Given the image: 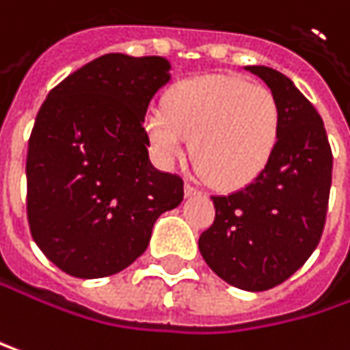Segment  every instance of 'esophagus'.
<instances>
[{"label":"esophagus","mask_w":350,"mask_h":350,"mask_svg":"<svg viewBox=\"0 0 350 350\" xmlns=\"http://www.w3.org/2000/svg\"><path fill=\"white\" fill-rule=\"evenodd\" d=\"M199 193H201V191H199L197 187H193L191 183L185 185V195H187V197H193V195H199Z\"/></svg>","instance_id":"esophagus-1"}]
</instances>
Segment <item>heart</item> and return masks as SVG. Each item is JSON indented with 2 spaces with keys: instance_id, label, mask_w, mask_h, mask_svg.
<instances>
[{
  "instance_id": "heart-1",
  "label": "heart",
  "mask_w": 350,
  "mask_h": 350,
  "mask_svg": "<svg viewBox=\"0 0 350 350\" xmlns=\"http://www.w3.org/2000/svg\"><path fill=\"white\" fill-rule=\"evenodd\" d=\"M155 157L172 163L189 151L205 176L221 189L250 185L271 161L281 108L275 94L238 75H203L174 85L165 104L143 118Z\"/></svg>"
}]
</instances>
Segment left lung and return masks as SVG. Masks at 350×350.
Listing matches in <instances>:
<instances>
[{
    "mask_svg": "<svg viewBox=\"0 0 350 350\" xmlns=\"http://www.w3.org/2000/svg\"><path fill=\"white\" fill-rule=\"evenodd\" d=\"M275 94L281 133L275 153L248 187L211 197L215 221L199 238L211 271L244 291L287 281L316 250L328 211L332 149L314 104L277 69L246 67Z\"/></svg>",
    "mask_w": 350,
    "mask_h": 350,
    "instance_id": "left-lung-1",
    "label": "left lung"
}]
</instances>
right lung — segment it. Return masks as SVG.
I'll list each match as a JSON object with an SVG mask.
<instances>
[{"mask_svg": "<svg viewBox=\"0 0 350 350\" xmlns=\"http://www.w3.org/2000/svg\"><path fill=\"white\" fill-rule=\"evenodd\" d=\"M170 79L163 57L102 55L55 85L28 141L26 213L42 254L77 279L110 277L185 197L149 159L143 118Z\"/></svg>", "mask_w": 350, "mask_h": 350, "instance_id": "right-lung-1", "label": "right lung"}]
</instances>
